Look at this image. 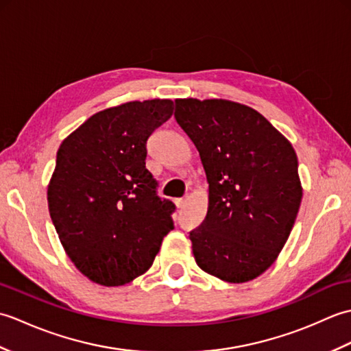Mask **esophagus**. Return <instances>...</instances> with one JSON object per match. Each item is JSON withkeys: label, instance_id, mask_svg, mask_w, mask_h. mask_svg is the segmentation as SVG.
Returning <instances> with one entry per match:
<instances>
[{"label": "esophagus", "instance_id": "34e87169", "mask_svg": "<svg viewBox=\"0 0 351 351\" xmlns=\"http://www.w3.org/2000/svg\"><path fill=\"white\" fill-rule=\"evenodd\" d=\"M185 202H187V199H185V197H180V199L175 200V204H176L178 208H182L185 205Z\"/></svg>", "mask_w": 351, "mask_h": 351}]
</instances>
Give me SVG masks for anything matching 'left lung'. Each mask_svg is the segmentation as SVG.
<instances>
[{
    "label": "left lung",
    "instance_id": "left-lung-1",
    "mask_svg": "<svg viewBox=\"0 0 351 351\" xmlns=\"http://www.w3.org/2000/svg\"><path fill=\"white\" fill-rule=\"evenodd\" d=\"M210 184V204L190 240L197 265L230 283L258 278L285 245L302 202L289 141L256 110L223 99H176Z\"/></svg>",
    "mask_w": 351,
    "mask_h": 351
}]
</instances>
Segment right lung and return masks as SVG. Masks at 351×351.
<instances>
[{"label": "right lung", "instance_id": "obj_1", "mask_svg": "<svg viewBox=\"0 0 351 351\" xmlns=\"http://www.w3.org/2000/svg\"><path fill=\"white\" fill-rule=\"evenodd\" d=\"M173 108L170 99H151L99 111L58 147L51 219L72 263L101 285L143 274L173 229L175 204L158 196L146 169L147 138Z\"/></svg>", "mask_w": 351, "mask_h": 351}]
</instances>
